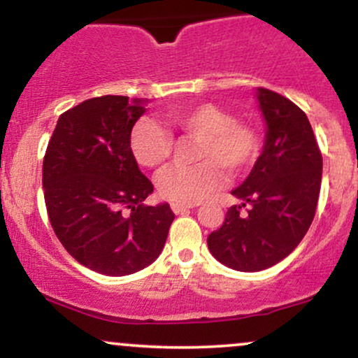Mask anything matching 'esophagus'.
I'll return each mask as SVG.
<instances>
[{
  "label": "esophagus",
  "instance_id": "1",
  "mask_svg": "<svg viewBox=\"0 0 358 358\" xmlns=\"http://www.w3.org/2000/svg\"><path fill=\"white\" fill-rule=\"evenodd\" d=\"M190 208H193V205H187V203H178V202H173L171 203V210H173L176 215L178 213H185L187 210H190Z\"/></svg>",
  "mask_w": 358,
  "mask_h": 358
}]
</instances>
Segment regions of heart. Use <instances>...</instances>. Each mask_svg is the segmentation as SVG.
Instances as JSON below:
<instances>
[{"label":"heart","mask_w":358,"mask_h":358,"mask_svg":"<svg viewBox=\"0 0 358 358\" xmlns=\"http://www.w3.org/2000/svg\"><path fill=\"white\" fill-rule=\"evenodd\" d=\"M166 122L182 136L195 138L192 166L168 168L158 176L163 199L196 203L225 183V171L237 176L252 165L259 153V136L248 124L236 122L231 113L210 102L171 110ZM131 151L141 166H163L170 158L171 136L153 121L143 119L131 131Z\"/></svg>","instance_id":"obj_1"}]
</instances>
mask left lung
<instances>
[{
  "mask_svg": "<svg viewBox=\"0 0 358 358\" xmlns=\"http://www.w3.org/2000/svg\"><path fill=\"white\" fill-rule=\"evenodd\" d=\"M256 99L266 122L262 151L231 192L242 203L207 239L217 261L242 273L268 269L296 249L313 222L323 170L306 114L273 90L257 87Z\"/></svg>",
  "mask_w": 358,
  "mask_h": 358,
  "instance_id": "1",
  "label": "left lung"
}]
</instances>
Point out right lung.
Segmentation results:
<instances>
[{
	"label": "right lung",
	"instance_id": "1",
	"mask_svg": "<svg viewBox=\"0 0 358 358\" xmlns=\"http://www.w3.org/2000/svg\"><path fill=\"white\" fill-rule=\"evenodd\" d=\"M148 99L102 96L57 121L43 159L45 205L53 232L85 268L106 276L145 269L162 254L175 213L143 205L153 185L131 151Z\"/></svg>",
	"mask_w": 358,
	"mask_h": 358
}]
</instances>
